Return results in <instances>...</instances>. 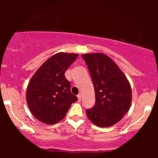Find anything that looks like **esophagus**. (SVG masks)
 I'll return each instance as SVG.
<instances>
[{
	"instance_id": "34e87169",
	"label": "esophagus",
	"mask_w": 158,
	"mask_h": 158,
	"mask_svg": "<svg viewBox=\"0 0 158 158\" xmlns=\"http://www.w3.org/2000/svg\"><path fill=\"white\" fill-rule=\"evenodd\" d=\"M77 98H78V101L81 102V100H82V95H81V94H79V95H77Z\"/></svg>"
}]
</instances>
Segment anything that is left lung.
<instances>
[{
    "label": "left lung",
    "mask_w": 158,
    "mask_h": 158,
    "mask_svg": "<svg viewBox=\"0 0 158 158\" xmlns=\"http://www.w3.org/2000/svg\"><path fill=\"white\" fill-rule=\"evenodd\" d=\"M93 82L95 104L86 110L87 117L98 127H109L128 112L131 88L118 66L103 53L82 55Z\"/></svg>",
    "instance_id": "left-lung-1"
}]
</instances>
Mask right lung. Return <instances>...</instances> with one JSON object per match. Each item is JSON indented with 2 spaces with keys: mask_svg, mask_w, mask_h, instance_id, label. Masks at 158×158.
Returning <instances> with one entry per match:
<instances>
[{
  "mask_svg": "<svg viewBox=\"0 0 158 158\" xmlns=\"http://www.w3.org/2000/svg\"><path fill=\"white\" fill-rule=\"evenodd\" d=\"M78 54L59 52L49 58L28 84L27 102L32 114L44 123L52 125L64 118L72 103L78 100L70 90L65 72Z\"/></svg>",
  "mask_w": 158,
  "mask_h": 158,
  "instance_id": "obj_1",
  "label": "right lung"
}]
</instances>
